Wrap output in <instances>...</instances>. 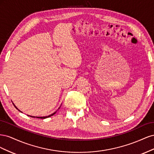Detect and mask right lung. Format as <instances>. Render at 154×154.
I'll use <instances>...</instances> for the list:
<instances>
[{
    "label": "right lung",
    "mask_w": 154,
    "mask_h": 154,
    "mask_svg": "<svg viewBox=\"0 0 154 154\" xmlns=\"http://www.w3.org/2000/svg\"><path fill=\"white\" fill-rule=\"evenodd\" d=\"M14 106H15V108H16L17 109H18L15 105H14ZM19 111H20V110H19ZM55 113H56V112H54V113H53V114H51V115H49V116H44V117H36V118H40V119H45V118H49V117H51V116H53ZM31 117H32V118H35V117H33V116H31Z\"/></svg>",
    "instance_id": "add662e5"
}]
</instances>
